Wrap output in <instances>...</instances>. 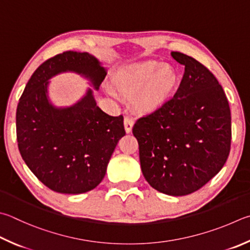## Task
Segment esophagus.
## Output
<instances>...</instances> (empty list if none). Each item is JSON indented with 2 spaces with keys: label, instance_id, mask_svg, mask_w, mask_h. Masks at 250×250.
Wrapping results in <instances>:
<instances>
[{
  "label": "esophagus",
  "instance_id": "obj_1",
  "mask_svg": "<svg viewBox=\"0 0 250 250\" xmlns=\"http://www.w3.org/2000/svg\"><path fill=\"white\" fill-rule=\"evenodd\" d=\"M124 125H125V130L126 133L132 132V128H133V125H134V120L132 119V118L125 117V120H124Z\"/></svg>",
  "mask_w": 250,
  "mask_h": 250
}]
</instances>
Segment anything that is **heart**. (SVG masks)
Listing matches in <instances>:
<instances>
[{"instance_id":"b5f03b06","label":"heart","mask_w":250,"mask_h":250,"mask_svg":"<svg viewBox=\"0 0 250 250\" xmlns=\"http://www.w3.org/2000/svg\"><path fill=\"white\" fill-rule=\"evenodd\" d=\"M179 74L170 64L147 60L122 69L115 78V89L126 99H132L140 112L160 110L170 101L179 85Z\"/></svg>"}]
</instances>
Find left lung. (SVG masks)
<instances>
[{"instance_id": "8db88e82", "label": "left lung", "mask_w": 250, "mask_h": 250, "mask_svg": "<svg viewBox=\"0 0 250 250\" xmlns=\"http://www.w3.org/2000/svg\"><path fill=\"white\" fill-rule=\"evenodd\" d=\"M170 54L185 65L179 88L160 110L140 118L132 132L144 178L157 191L178 197L197 191L222 169L232 125L215 76L191 57Z\"/></svg>"}]
</instances>
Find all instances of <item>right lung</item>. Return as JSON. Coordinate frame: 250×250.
I'll return each instance as SVG.
<instances>
[{
	"mask_svg": "<svg viewBox=\"0 0 250 250\" xmlns=\"http://www.w3.org/2000/svg\"><path fill=\"white\" fill-rule=\"evenodd\" d=\"M62 73L80 75L93 88L73 105H54L49 80ZM106 75L93 54L66 51L43 62L26 84L16 110L18 148L28 168L53 191L78 194L96 188L125 134L124 117L107 115L94 97Z\"/></svg>",
	"mask_w": 250,
	"mask_h": 250,
	"instance_id": "add662e5",
	"label": "right lung"
}]
</instances>
